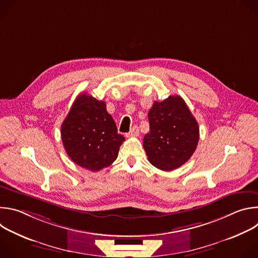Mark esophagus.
<instances>
[{
  "instance_id": "esophagus-1",
  "label": "esophagus",
  "mask_w": 258,
  "mask_h": 258,
  "mask_svg": "<svg viewBox=\"0 0 258 258\" xmlns=\"http://www.w3.org/2000/svg\"><path fill=\"white\" fill-rule=\"evenodd\" d=\"M137 136H139V128H138L137 126H134V127L131 130V132L126 134V137H127V138H130V137H137Z\"/></svg>"
}]
</instances>
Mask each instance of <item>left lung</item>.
I'll return each mask as SVG.
<instances>
[{"mask_svg":"<svg viewBox=\"0 0 258 258\" xmlns=\"http://www.w3.org/2000/svg\"><path fill=\"white\" fill-rule=\"evenodd\" d=\"M150 131L144 137V149L155 167L170 171L186 163L199 141L198 122L179 96L155 101L148 112Z\"/></svg>","mask_w":258,"mask_h":258,"instance_id":"8db88e82","label":"left lung"}]
</instances>
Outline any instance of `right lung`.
I'll return each instance as SVG.
<instances>
[{
  "label": "right lung",
  "mask_w": 258,
  "mask_h": 258,
  "mask_svg": "<svg viewBox=\"0 0 258 258\" xmlns=\"http://www.w3.org/2000/svg\"><path fill=\"white\" fill-rule=\"evenodd\" d=\"M65 151L76 164L99 171L117 158L124 137L106 110V103L83 93L73 102L61 125Z\"/></svg>",
  "instance_id": "obj_1"
}]
</instances>
